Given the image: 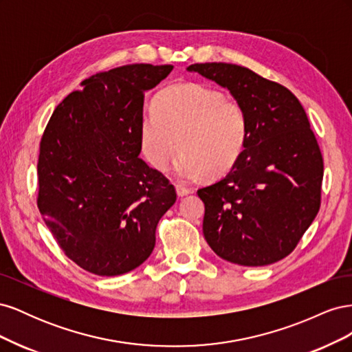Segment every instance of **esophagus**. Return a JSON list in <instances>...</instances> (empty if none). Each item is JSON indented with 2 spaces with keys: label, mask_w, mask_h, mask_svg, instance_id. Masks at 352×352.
<instances>
[{
  "label": "esophagus",
  "mask_w": 352,
  "mask_h": 352,
  "mask_svg": "<svg viewBox=\"0 0 352 352\" xmlns=\"http://www.w3.org/2000/svg\"><path fill=\"white\" fill-rule=\"evenodd\" d=\"M176 192L179 197H185L188 194H190V189L184 186V185H176Z\"/></svg>",
  "instance_id": "obj_1"
}]
</instances>
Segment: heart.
I'll use <instances>...</instances> for the list:
<instances>
[{"label":"heart","mask_w":352,"mask_h":352,"mask_svg":"<svg viewBox=\"0 0 352 352\" xmlns=\"http://www.w3.org/2000/svg\"><path fill=\"white\" fill-rule=\"evenodd\" d=\"M248 135L247 114L236 101L198 83H184L158 95L154 109L140 122L145 160L164 172L179 150L173 173L192 182L208 172H226L243 150Z\"/></svg>","instance_id":"1"}]
</instances>
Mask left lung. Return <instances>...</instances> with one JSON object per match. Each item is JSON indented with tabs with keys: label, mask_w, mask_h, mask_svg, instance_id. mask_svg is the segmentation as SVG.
<instances>
[{
	"label": "left lung",
	"mask_w": 352,
	"mask_h": 352,
	"mask_svg": "<svg viewBox=\"0 0 352 352\" xmlns=\"http://www.w3.org/2000/svg\"><path fill=\"white\" fill-rule=\"evenodd\" d=\"M186 70L226 88L248 120L230 172L198 189L207 243L223 260L250 267L285 258L320 208L323 158L301 102L242 66L201 63Z\"/></svg>",
	"instance_id": "1"
}]
</instances>
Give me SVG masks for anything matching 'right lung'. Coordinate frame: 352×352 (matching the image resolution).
Returning <instances> with one entry per match:
<instances>
[{
  "mask_svg": "<svg viewBox=\"0 0 352 352\" xmlns=\"http://www.w3.org/2000/svg\"><path fill=\"white\" fill-rule=\"evenodd\" d=\"M173 66L127 65L82 82L41 140L38 208L79 267L119 276L141 265L175 204V186L140 158L144 94Z\"/></svg>",
  "mask_w": 352,
  "mask_h": 352,
  "instance_id": "add662e5",
  "label": "right lung"
}]
</instances>
